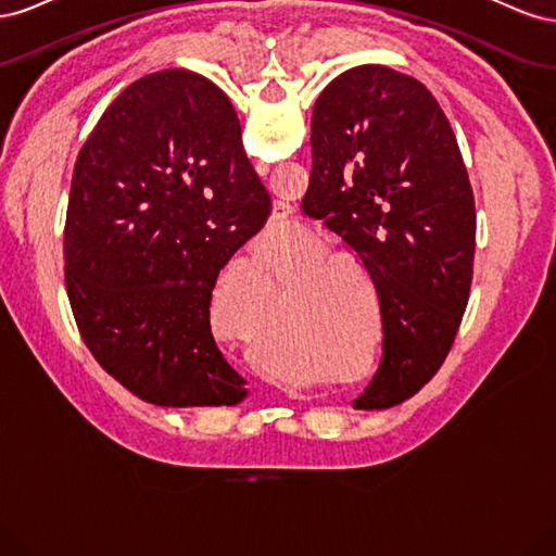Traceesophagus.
I'll use <instances>...</instances> for the list:
<instances>
[{
	"instance_id": "esophagus-1",
	"label": "esophagus",
	"mask_w": 556,
	"mask_h": 556,
	"mask_svg": "<svg viewBox=\"0 0 556 556\" xmlns=\"http://www.w3.org/2000/svg\"><path fill=\"white\" fill-rule=\"evenodd\" d=\"M268 169H271V166H268V164H264V162L257 164V174H260V176H266ZM290 217H292L290 206H285L282 201H276L274 213H271V220H268V227H282V225H288Z\"/></svg>"
}]
</instances>
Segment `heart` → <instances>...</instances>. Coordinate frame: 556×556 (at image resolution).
<instances>
[{"mask_svg":"<svg viewBox=\"0 0 556 556\" xmlns=\"http://www.w3.org/2000/svg\"><path fill=\"white\" fill-rule=\"evenodd\" d=\"M223 280L227 285H231L233 280H250V282H255L257 288H264L266 280H268V271H266L264 262H241V264H231L227 268V274H225ZM211 317H213V323L217 327H223L229 333L239 336V339H245V336H248V327L245 325H237V323H231V319H229V315H227V301L220 296V290L213 292Z\"/></svg>","mask_w":556,"mask_h":556,"instance_id":"obj_1","label":"heart"}]
</instances>
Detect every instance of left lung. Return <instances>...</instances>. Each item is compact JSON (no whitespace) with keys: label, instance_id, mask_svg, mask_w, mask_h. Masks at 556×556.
Returning a JSON list of instances; mask_svg holds the SVG:
<instances>
[{"label":"left lung","instance_id":"1","mask_svg":"<svg viewBox=\"0 0 556 556\" xmlns=\"http://www.w3.org/2000/svg\"><path fill=\"white\" fill-rule=\"evenodd\" d=\"M301 213L371 276L384 355L355 408H392L443 366L473 282L476 199L435 97L390 66H355L317 97Z\"/></svg>","mask_w":556,"mask_h":556}]
</instances>
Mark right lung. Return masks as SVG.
Wrapping results in <instances>:
<instances>
[{
	"mask_svg": "<svg viewBox=\"0 0 556 556\" xmlns=\"http://www.w3.org/2000/svg\"><path fill=\"white\" fill-rule=\"evenodd\" d=\"M268 213L237 111L208 78L164 70L117 94L80 148L64 225L66 296L99 366L153 406L243 401L211 294Z\"/></svg>",
	"mask_w": 556,
	"mask_h": 556,
	"instance_id": "1",
	"label": "right lung"
}]
</instances>
